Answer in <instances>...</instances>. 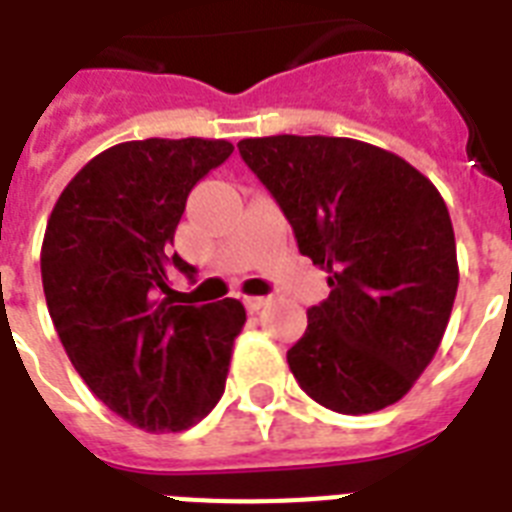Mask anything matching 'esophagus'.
Masks as SVG:
<instances>
[{
	"instance_id": "esophagus-1",
	"label": "esophagus",
	"mask_w": 512,
	"mask_h": 512,
	"mask_svg": "<svg viewBox=\"0 0 512 512\" xmlns=\"http://www.w3.org/2000/svg\"><path fill=\"white\" fill-rule=\"evenodd\" d=\"M244 305H247V311H260L268 305V297H260V295H244Z\"/></svg>"
}]
</instances>
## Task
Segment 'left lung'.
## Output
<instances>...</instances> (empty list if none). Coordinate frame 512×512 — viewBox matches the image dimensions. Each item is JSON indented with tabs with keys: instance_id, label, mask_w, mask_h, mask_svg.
I'll return each mask as SVG.
<instances>
[{
	"instance_id": "obj_1",
	"label": "left lung",
	"mask_w": 512,
	"mask_h": 512,
	"mask_svg": "<svg viewBox=\"0 0 512 512\" xmlns=\"http://www.w3.org/2000/svg\"><path fill=\"white\" fill-rule=\"evenodd\" d=\"M239 151L300 252L329 273L332 292L287 350L300 388L340 414L401 401L436 356L460 284L438 188L364 140L271 135L241 140Z\"/></svg>"
}]
</instances>
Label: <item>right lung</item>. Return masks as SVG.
Here are the masks:
<instances>
[{"instance_id":"1","label":"right lung","mask_w":512,"mask_h":512,"mask_svg":"<svg viewBox=\"0 0 512 512\" xmlns=\"http://www.w3.org/2000/svg\"><path fill=\"white\" fill-rule=\"evenodd\" d=\"M233 154L228 140L148 138L106 148L52 207L42 241L50 319L87 388L135 428L180 433L225 390L239 300L185 305L170 273L185 199Z\"/></svg>"}]
</instances>
